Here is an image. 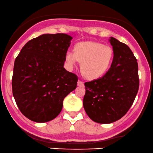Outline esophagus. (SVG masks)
Wrapping results in <instances>:
<instances>
[{
  "mask_svg": "<svg viewBox=\"0 0 153 153\" xmlns=\"http://www.w3.org/2000/svg\"><path fill=\"white\" fill-rule=\"evenodd\" d=\"M77 86H84V83L82 82V81L79 80L78 82H77Z\"/></svg>",
  "mask_w": 153,
  "mask_h": 153,
  "instance_id": "esophagus-1",
  "label": "esophagus"
}]
</instances>
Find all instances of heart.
Returning a JSON list of instances; mask_svg holds the SVG:
<instances>
[{"mask_svg": "<svg viewBox=\"0 0 153 153\" xmlns=\"http://www.w3.org/2000/svg\"><path fill=\"white\" fill-rule=\"evenodd\" d=\"M114 59V50L102 43L86 41L76 45L74 52L67 51L65 62L69 69H72L77 61L81 62L83 76L94 79L103 76L108 70Z\"/></svg>", "mask_w": 153, "mask_h": 153, "instance_id": "heart-1", "label": "heart"}]
</instances>
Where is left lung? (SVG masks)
Returning <instances> with one entry per match:
<instances>
[{
	"instance_id": "8db88e82",
	"label": "left lung",
	"mask_w": 153,
	"mask_h": 153,
	"mask_svg": "<svg viewBox=\"0 0 153 153\" xmlns=\"http://www.w3.org/2000/svg\"><path fill=\"white\" fill-rule=\"evenodd\" d=\"M114 50L110 69L101 78L86 82L84 110L92 120L111 123L125 115L134 101L139 88L138 65L131 49L111 37Z\"/></svg>"
}]
</instances>
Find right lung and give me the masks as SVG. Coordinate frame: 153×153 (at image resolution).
<instances>
[{
    "mask_svg": "<svg viewBox=\"0 0 153 153\" xmlns=\"http://www.w3.org/2000/svg\"><path fill=\"white\" fill-rule=\"evenodd\" d=\"M72 37L44 34L25 45L15 60L13 94L25 116L37 123L53 120L63 100L76 88V75L64 67Z\"/></svg>",
    "mask_w": 153,
    "mask_h": 153,
    "instance_id": "right-lung-1",
    "label": "right lung"
}]
</instances>
